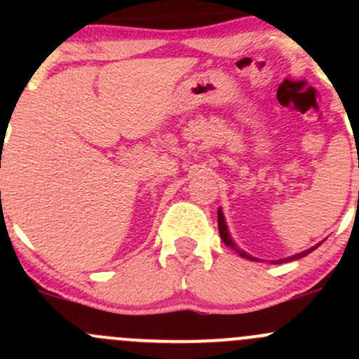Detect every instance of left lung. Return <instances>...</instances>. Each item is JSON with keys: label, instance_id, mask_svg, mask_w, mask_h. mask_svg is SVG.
<instances>
[{"label": "left lung", "instance_id": "8db88e82", "mask_svg": "<svg viewBox=\"0 0 359 359\" xmlns=\"http://www.w3.org/2000/svg\"><path fill=\"white\" fill-rule=\"evenodd\" d=\"M217 219H219V233H220V238H222V241H224V243H226L227 247H231V248H234V250H236V252L240 253L241 257H245V259L255 260V259H253V257H250L248 253H245L243 250H240V248H238L236 245H234V241L231 240V236H229V231H227V227H226V220H224V213H222V210H220V208H219V212H217ZM318 247H320V245H316V247H313V248L306 250V252H300V253H297V255H292V257H287V259H281V260H278V262H274V264H281V262H290V260L302 259V257H306L307 253H311V252H313V250H316Z\"/></svg>", "mask_w": 359, "mask_h": 359}]
</instances>
